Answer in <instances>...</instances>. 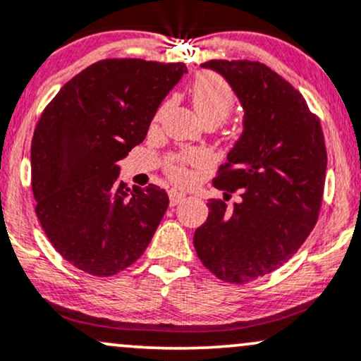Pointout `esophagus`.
Masks as SVG:
<instances>
[{"mask_svg":"<svg viewBox=\"0 0 361 361\" xmlns=\"http://www.w3.org/2000/svg\"><path fill=\"white\" fill-rule=\"evenodd\" d=\"M185 197H187V193L181 192V190H176V188L169 190V204L171 205H178L180 202H183Z\"/></svg>","mask_w":361,"mask_h":361,"instance_id":"1","label":"esophagus"}]
</instances>
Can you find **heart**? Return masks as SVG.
I'll list each match as a JSON object with an SVG mask.
<instances>
[{
	"label": "heart",
	"mask_w": 361,
	"mask_h": 361,
	"mask_svg": "<svg viewBox=\"0 0 361 361\" xmlns=\"http://www.w3.org/2000/svg\"><path fill=\"white\" fill-rule=\"evenodd\" d=\"M192 99L202 121L216 120L219 123L224 121L231 114L236 102L231 87L226 84L223 78L214 73H200L193 80ZM183 161L199 162L200 157L197 154H188L185 159L169 162L168 171L176 181H185L188 176Z\"/></svg>",
	"instance_id": "b5f03b06"
}]
</instances>
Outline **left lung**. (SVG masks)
Masks as SVG:
<instances>
[{
    "label": "left lung",
    "mask_w": 361,
    "mask_h": 361,
    "mask_svg": "<svg viewBox=\"0 0 361 361\" xmlns=\"http://www.w3.org/2000/svg\"><path fill=\"white\" fill-rule=\"evenodd\" d=\"M228 82L243 108V132L214 178L233 208L209 200L193 245L219 279L245 284L276 271L308 238L319 217L327 152L319 118L290 82L259 61L200 65Z\"/></svg>",
    "instance_id": "left-lung-1"
}]
</instances>
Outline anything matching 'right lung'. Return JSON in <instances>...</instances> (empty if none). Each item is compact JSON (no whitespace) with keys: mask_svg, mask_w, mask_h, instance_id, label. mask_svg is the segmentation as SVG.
<instances>
[{"mask_svg":"<svg viewBox=\"0 0 361 361\" xmlns=\"http://www.w3.org/2000/svg\"><path fill=\"white\" fill-rule=\"evenodd\" d=\"M183 63L102 59L47 104L30 149L35 214L63 259L113 276L144 253L169 199L157 185L126 188L120 162L147 135Z\"/></svg>","mask_w":361,"mask_h":361,"instance_id":"obj_1","label":"right lung"}]
</instances>
